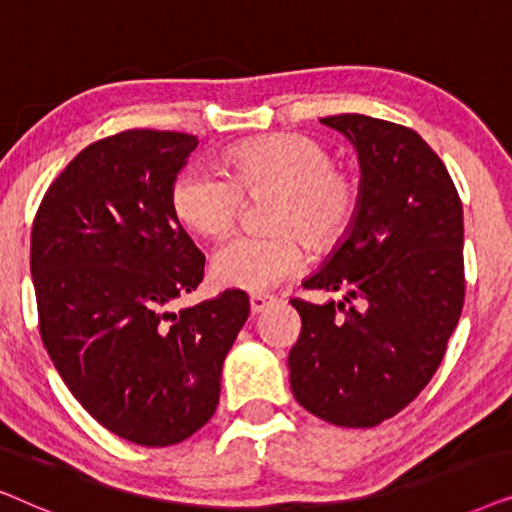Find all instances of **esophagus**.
<instances>
[{"label": "esophagus", "instance_id": "34e87169", "mask_svg": "<svg viewBox=\"0 0 512 512\" xmlns=\"http://www.w3.org/2000/svg\"><path fill=\"white\" fill-rule=\"evenodd\" d=\"M249 303H251V314H258V312H263L268 305L277 303V298L268 296V293H254V296L249 298Z\"/></svg>", "mask_w": 512, "mask_h": 512}]
</instances>
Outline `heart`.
<instances>
[{"label": "heart", "instance_id": "heart-1", "mask_svg": "<svg viewBox=\"0 0 512 512\" xmlns=\"http://www.w3.org/2000/svg\"><path fill=\"white\" fill-rule=\"evenodd\" d=\"M223 167L191 165L170 188L177 221L200 237H221L235 226L244 193L277 191L270 235H235L216 249L212 277L226 289L261 293L298 275L307 244L331 247L352 226L361 186L352 172L333 165V153L305 135H275L237 146Z\"/></svg>", "mask_w": 512, "mask_h": 512}]
</instances>
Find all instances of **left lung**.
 Wrapping results in <instances>:
<instances>
[{
	"instance_id": "1",
	"label": "left lung",
	"mask_w": 512,
	"mask_h": 512,
	"mask_svg": "<svg viewBox=\"0 0 512 512\" xmlns=\"http://www.w3.org/2000/svg\"><path fill=\"white\" fill-rule=\"evenodd\" d=\"M321 123L359 153L361 198L345 240L303 282L345 296L291 300L303 321L291 391L326 422L370 429L415 401L443 361L464 307V209L415 130L363 114Z\"/></svg>"
}]
</instances>
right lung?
Here are the masks:
<instances>
[{"label": "right lung", "mask_w": 512, "mask_h": 512, "mask_svg": "<svg viewBox=\"0 0 512 512\" xmlns=\"http://www.w3.org/2000/svg\"><path fill=\"white\" fill-rule=\"evenodd\" d=\"M198 137L125 130L90 144L48 186L32 223L39 333L76 401L116 436L174 445L219 405L221 368L249 317L230 289L172 312L205 256L170 207Z\"/></svg>", "instance_id": "obj_1"}]
</instances>
